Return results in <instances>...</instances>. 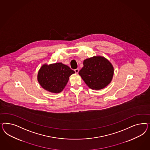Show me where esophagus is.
I'll return each mask as SVG.
<instances>
[{
	"mask_svg": "<svg viewBox=\"0 0 150 150\" xmlns=\"http://www.w3.org/2000/svg\"><path fill=\"white\" fill-rule=\"evenodd\" d=\"M74 71H75V73L77 74V73H79V69H76L74 70Z\"/></svg>",
	"mask_w": 150,
	"mask_h": 150,
	"instance_id": "1",
	"label": "esophagus"
}]
</instances>
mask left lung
<instances>
[{
	"label": "left lung",
	"instance_id": "1",
	"mask_svg": "<svg viewBox=\"0 0 150 150\" xmlns=\"http://www.w3.org/2000/svg\"><path fill=\"white\" fill-rule=\"evenodd\" d=\"M79 74L90 88L101 90L110 83L113 76V67L105 57L94 56L85 59Z\"/></svg>",
	"mask_w": 150,
	"mask_h": 150
}]
</instances>
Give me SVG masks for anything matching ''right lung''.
Wrapping results in <instances>:
<instances>
[{"instance_id": "obj_1", "label": "right lung", "mask_w": 150, "mask_h": 150, "mask_svg": "<svg viewBox=\"0 0 150 150\" xmlns=\"http://www.w3.org/2000/svg\"><path fill=\"white\" fill-rule=\"evenodd\" d=\"M75 73L62 63L43 64L39 70L37 80L42 87L52 93H60L67 85L70 75Z\"/></svg>"}]
</instances>
